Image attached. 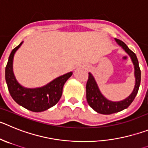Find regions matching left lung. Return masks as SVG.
I'll list each match as a JSON object with an SVG mask.
<instances>
[{"instance_id":"1","label":"left lung","mask_w":148,"mask_h":148,"mask_svg":"<svg viewBox=\"0 0 148 148\" xmlns=\"http://www.w3.org/2000/svg\"><path fill=\"white\" fill-rule=\"evenodd\" d=\"M115 40L119 46L123 48L124 50L131 58L132 62L134 65V69H135V71H134L136 77L135 87H134L132 94L128 97H127L125 99L119 101V102H112V101L108 100L106 98L103 97V95L99 91V89L97 86L94 77L90 73H88V79L86 83V99H87L89 106L99 114H111L127 108L135 99L139 90V86H140L141 70L136 55L127 47V45L123 41L116 39V38H115Z\"/></svg>"}]
</instances>
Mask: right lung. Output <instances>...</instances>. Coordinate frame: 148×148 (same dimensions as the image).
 Masks as SVG:
<instances>
[{"mask_svg":"<svg viewBox=\"0 0 148 148\" xmlns=\"http://www.w3.org/2000/svg\"><path fill=\"white\" fill-rule=\"evenodd\" d=\"M23 42L14 48L9 55L5 69V78L9 92L18 105L33 112H41L55 106L60 99L65 82L72 75L69 72L56 78L46 86L38 88H26L17 82L12 71V62L15 51Z\"/></svg>","mask_w":148,"mask_h":148,"instance_id":"obj_1","label":"right lung"}]
</instances>
